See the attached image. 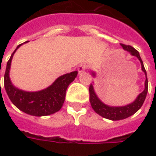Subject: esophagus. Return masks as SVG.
I'll return each instance as SVG.
<instances>
[{"label":"esophagus","instance_id":"34e87169","mask_svg":"<svg viewBox=\"0 0 156 156\" xmlns=\"http://www.w3.org/2000/svg\"><path fill=\"white\" fill-rule=\"evenodd\" d=\"M86 68H87L86 64H84V63H81L80 65H78V72L79 73H83V72H84L85 70H86Z\"/></svg>","mask_w":156,"mask_h":156}]
</instances>
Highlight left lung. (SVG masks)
<instances>
[{
  "label": "left lung",
  "instance_id": "8db88e82",
  "mask_svg": "<svg viewBox=\"0 0 156 156\" xmlns=\"http://www.w3.org/2000/svg\"><path fill=\"white\" fill-rule=\"evenodd\" d=\"M121 46L123 47L124 50L129 51L131 54L133 56L137 57L139 58V60L140 61L142 70L144 71V73L146 75V80H145V83H144L145 84V88H144V91L138 96L137 98L133 103H131L130 105L123 106V107H110V106H108V105L103 104L98 99L97 95L95 94L93 85L90 84V86H89V101H90V104H91L92 108L98 115H99L102 117L105 118V119H111V120L124 119H126V118L129 117L131 115L135 114L144 104V99L146 98L148 92L147 74H146V71H145V68H144V64H143V62L141 60L139 51L136 49H134L133 47L129 46V45L121 44ZM93 75L94 76V73Z\"/></svg>",
  "mask_w": 156,
  "mask_h": 156
}]
</instances>
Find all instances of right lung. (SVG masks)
I'll use <instances>...</instances> for the list:
<instances>
[{
	"mask_svg": "<svg viewBox=\"0 0 156 156\" xmlns=\"http://www.w3.org/2000/svg\"><path fill=\"white\" fill-rule=\"evenodd\" d=\"M22 44L17 46L16 49ZM7 62L4 75V87L12 104L20 110L33 116H45L59 111L64 103L68 85L77 77L78 72H72L59 77L52 84L39 92H25L14 87L9 78L13 54ZM1 84V83H0Z\"/></svg>",
	"mask_w": 156,
	"mask_h": 156,
	"instance_id": "right-lung-1",
	"label": "right lung"
}]
</instances>
